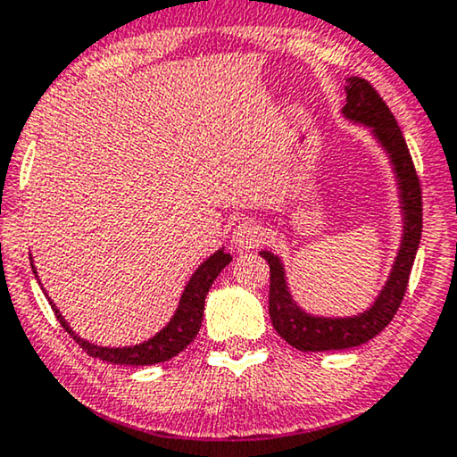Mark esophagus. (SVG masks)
Listing matches in <instances>:
<instances>
[{"label": "esophagus", "instance_id": "1", "mask_svg": "<svg viewBox=\"0 0 457 457\" xmlns=\"http://www.w3.org/2000/svg\"><path fill=\"white\" fill-rule=\"evenodd\" d=\"M232 240H234V246L240 248V251H253V248H257L259 245H262L263 229L259 228L257 223L245 221V223L236 225Z\"/></svg>", "mask_w": 457, "mask_h": 457}]
</instances>
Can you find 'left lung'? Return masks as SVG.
Wrapping results in <instances>:
<instances>
[{
	"instance_id": "1",
	"label": "left lung",
	"mask_w": 457,
	"mask_h": 457,
	"mask_svg": "<svg viewBox=\"0 0 457 457\" xmlns=\"http://www.w3.org/2000/svg\"><path fill=\"white\" fill-rule=\"evenodd\" d=\"M342 113L350 122L369 126L373 137L388 154L392 170H395L398 200L403 212V238L392 271L373 305L356 316L331 319V316H314L299 308L288 291L285 265L274 253L262 251L270 265V319L276 331L293 348L303 352L348 350L367 344L375 335L382 333L395 319L398 305L405 297L409 274H411L415 253L421 238V187L415 172L411 154H409L405 137L398 129L395 115L386 105L378 90L367 79H345V105Z\"/></svg>"
}]
</instances>
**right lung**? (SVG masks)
<instances>
[{"label": "right lung", "mask_w": 457, "mask_h": 457, "mask_svg": "<svg viewBox=\"0 0 457 457\" xmlns=\"http://www.w3.org/2000/svg\"><path fill=\"white\" fill-rule=\"evenodd\" d=\"M232 262L229 253H225L223 248H219L217 253L206 259L204 263L198 265V270L194 271L192 278L186 285V291H183L181 299H179V305L172 314V319L169 325H166L162 331L154 335L152 339L147 342L137 344V345H126V348H105V345H96L86 342V339L79 337V335L73 333V328L69 327V322L62 319V314L56 308L54 302L48 297V302L54 310L56 320L61 322L62 328L71 335L73 342L79 344L86 354L101 358L105 362H113V365H132V367H141V365H155V362H164L170 361L172 356H177L179 352H183L189 344L194 342L195 335L200 331L202 325V316H204V299L209 288L212 287V282L219 276L225 265ZM31 268H33V259H31ZM33 274L37 278V271L33 268Z\"/></svg>", "instance_id": "add662e5"}]
</instances>
